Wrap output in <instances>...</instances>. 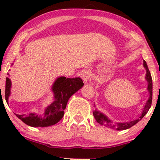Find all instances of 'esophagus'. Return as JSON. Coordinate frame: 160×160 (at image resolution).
I'll use <instances>...</instances> for the list:
<instances>
[{
  "label": "esophagus",
  "mask_w": 160,
  "mask_h": 160,
  "mask_svg": "<svg viewBox=\"0 0 160 160\" xmlns=\"http://www.w3.org/2000/svg\"><path fill=\"white\" fill-rule=\"evenodd\" d=\"M82 79L83 80V82H85L86 84H91L92 83V75L91 73L89 72V71L86 70V71H82V74H81Z\"/></svg>",
  "instance_id": "esophagus-1"
}]
</instances>
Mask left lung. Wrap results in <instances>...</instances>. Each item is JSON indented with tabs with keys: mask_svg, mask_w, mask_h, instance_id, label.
<instances>
[{
	"mask_svg": "<svg viewBox=\"0 0 160 160\" xmlns=\"http://www.w3.org/2000/svg\"><path fill=\"white\" fill-rule=\"evenodd\" d=\"M143 65H144V68L146 69V77H145V79H146V80L148 81V88H147V89H148V92H149V98L147 101L146 104H145L144 108H143V111L141 112V114L140 115V117H139L137 120L128 121V122H113V121L110 120L104 113L98 111V110L95 108V111H93V116H94L95 120H96L99 124L102 125V126H105V127L113 128V129L118 130V131H121V130L128 129V128H131L132 126H134V125H135L137 122H138L139 121L146 115V113H148L150 107H151L152 95H153V82H152L151 74H150L148 65H147L146 62H145L144 60V62H143Z\"/></svg>",
	"mask_w": 160,
	"mask_h": 160,
	"instance_id": "8db88e82",
	"label": "left lung"
}]
</instances>
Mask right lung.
<instances>
[{"mask_svg":"<svg viewBox=\"0 0 160 160\" xmlns=\"http://www.w3.org/2000/svg\"><path fill=\"white\" fill-rule=\"evenodd\" d=\"M7 74L9 75V74ZM11 85L10 79L7 78L5 99L7 104L11 94ZM84 83L80 78H66L65 77H58L51 88L54 101L45 108L43 116L37 114L36 113L15 114L23 122L32 127H47L56 124L63 117L65 113L64 110L65 109L70 97L81 89Z\"/></svg>","mask_w":160,"mask_h":160,"instance_id":"add662e5","label":"right lung"}]
</instances>
